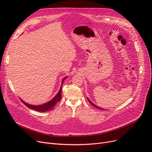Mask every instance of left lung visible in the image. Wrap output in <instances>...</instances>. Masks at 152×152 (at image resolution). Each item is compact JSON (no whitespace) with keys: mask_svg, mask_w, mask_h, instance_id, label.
<instances>
[{"mask_svg":"<svg viewBox=\"0 0 152 152\" xmlns=\"http://www.w3.org/2000/svg\"><path fill=\"white\" fill-rule=\"evenodd\" d=\"M87 100H89V102H90V103H91V105H93L94 107H96V108H99V109H101V110H103V109H102V108H100V107H97V105H94V103H92V102H91V100H89V99L88 98H87Z\"/></svg>","mask_w":152,"mask_h":152,"instance_id":"left-lung-1","label":"left lung"}]
</instances>
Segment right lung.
Listing matches in <instances>:
<instances>
[{"instance_id":"add662e5","label":"right lung","mask_w":152,"mask_h":152,"mask_svg":"<svg viewBox=\"0 0 152 152\" xmlns=\"http://www.w3.org/2000/svg\"><path fill=\"white\" fill-rule=\"evenodd\" d=\"M66 77H65L63 79L62 82H61V85L60 89L58 92L57 94V95H55V97L53 99H52L50 101H49V102L44 103V104H42V105H32L28 104V103L25 102L22 100H21V102L28 108L33 110L37 111H40V112H46V111H50V110H53L54 108V107L60 100V99L61 98V87H62V85H63L64 81H65V79Z\"/></svg>"}]
</instances>
